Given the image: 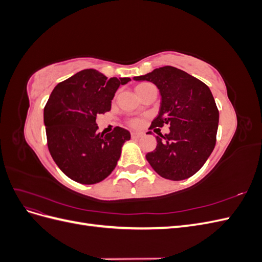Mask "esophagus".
Returning a JSON list of instances; mask_svg holds the SVG:
<instances>
[{"label": "esophagus", "mask_w": 262, "mask_h": 262, "mask_svg": "<svg viewBox=\"0 0 262 262\" xmlns=\"http://www.w3.org/2000/svg\"><path fill=\"white\" fill-rule=\"evenodd\" d=\"M142 136H143V133H141V132H131V138H132L133 140H138V139H140Z\"/></svg>", "instance_id": "1"}]
</instances>
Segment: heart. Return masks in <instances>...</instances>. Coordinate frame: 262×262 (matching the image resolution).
I'll return each instance as SVG.
<instances>
[{
	"label": "heart",
	"instance_id": "obj_1",
	"mask_svg": "<svg viewBox=\"0 0 262 262\" xmlns=\"http://www.w3.org/2000/svg\"><path fill=\"white\" fill-rule=\"evenodd\" d=\"M149 85H152V84H149V83H140V84L137 85L136 91H137L138 94H140L141 92H143V91L146 89V87H148ZM130 124H131L132 126H138V125L140 124V121H139V120H136V119H134V120H131V121H130Z\"/></svg>",
	"mask_w": 262,
	"mask_h": 262
}]
</instances>
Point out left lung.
Instances as JSON below:
<instances>
[{"label": "left lung", "mask_w": 262, "mask_h": 262, "mask_svg": "<svg viewBox=\"0 0 262 262\" xmlns=\"http://www.w3.org/2000/svg\"><path fill=\"white\" fill-rule=\"evenodd\" d=\"M136 81L152 82L160 90V113L150 128L169 125V133L157 137L146 154L152 168L163 178L184 180L199 170L215 146L219 109L209 87L173 67L155 69Z\"/></svg>", "instance_id": "obj_1"}]
</instances>
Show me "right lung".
I'll list each match as a JSON object with an SVG mask.
<instances>
[{
  "instance_id": "add662e5",
  "label": "right lung",
  "mask_w": 262,
  "mask_h": 262,
  "mask_svg": "<svg viewBox=\"0 0 262 262\" xmlns=\"http://www.w3.org/2000/svg\"><path fill=\"white\" fill-rule=\"evenodd\" d=\"M129 81L86 69L54 87L43 109V122L49 152L69 178L93 185L115 169L130 132L116 126L106 136L97 133L96 117L112 109L119 86Z\"/></svg>"
}]
</instances>
